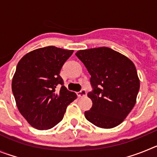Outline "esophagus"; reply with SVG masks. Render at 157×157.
Masks as SVG:
<instances>
[{"label": "esophagus", "mask_w": 157, "mask_h": 157, "mask_svg": "<svg viewBox=\"0 0 157 157\" xmlns=\"http://www.w3.org/2000/svg\"><path fill=\"white\" fill-rule=\"evenodd\" d=\"M77 96L78 97V98H82V97H85V96H86V91L85 90H81L80 92L77 93Z\"/></svg>", "instance_id": "1"}]
</instances>
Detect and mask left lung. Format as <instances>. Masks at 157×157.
Masks as SVG:
<instances>
[{"instance_id":"left-lung-1","label":"left lung","mask_w":157,"mask_h":157,"mask_svg":"<svg viewBox=\"0 0 157 157\" xmlns=\"http://www.w3.org/2000/svg\"><path fill=\"white\" fill-rule=\"evenodd\" d=\"M90 75L93 102L86 111L88 121L101 128H113L132 110L140 88L136 67L128 57L108 47L78 50L75 53Z\"/></svg>"}]
</instances>
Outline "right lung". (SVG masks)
<instances>
[{"label": "right lung", "instance_id": "1", "mask_svg": "<svg viewBox=\"0 0 157 157\" xmlns=\"http://www.w3.org/2000/svg\"><path fill=\"white\" fill-rule=\"evenodd\" d=\"M74 51L55 46L37 48L18 63L12 90L19 112L31 127L51 129L63 120L67 107L77 98L63 86L62 66ZM61 86L60 92L56 89Z\"/></svg>", "mask_w": 157, "mask_h": 157}]
</instances>
